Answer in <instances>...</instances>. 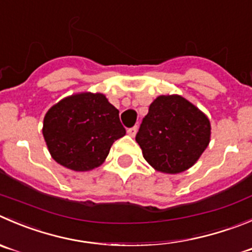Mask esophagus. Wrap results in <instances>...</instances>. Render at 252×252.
Here are the masks:
<instances>
[{"label":"esophagus","instance_id":"1","mask_svg":"<svg viewBox=\"0 0 252 252\" xmlns=\"http://www.w3.org/2000/svg\"><path fill=\"white\" fill-rule=\"evenodd\" d=\"M136 132H137V126H133V127L128 128L127 130V135L131 136V137H135Z\"/></svg>","mask_w":252,"mask_h":252}]
</instances>
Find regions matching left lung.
Here are the masks:
<instances>
[{
    "label": "left lung",
    "instance_id": "obj_1",
    "mask_svg": "<svg viewBox=\"0 0 252 252\" xmlns=\"http://www.w3.org/2000/svg\"><path fill=\"white\" fill-rule=\"evenodd\" d=\"M207 115L181 95H159L143 117L136 142L156 171L177 174L199 159L210 142Z\"/></svg>",
    "mask_w": 252,
    "mask_h": 252
}]
</instances>
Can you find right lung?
Returning a JSON list of instances; mask_svg holds the SVG:
<instances>
[{"instance_id": "add662e5", "label": "right lung", "mask_w": 252, "mask_h": 252, "mask_svg": "<svg viewBox=\"0 0 252 252\" xmlns=\"http://www.w3.org/2000/svg\"><path fill=\"white\" fill-rule=\"evenodd\" d=\"M43 137L57 163L75 172L101 166L112 143L126 135L119 110L101 93H79L53 105L43 120Z\"/></svg>"}]
</instances>
